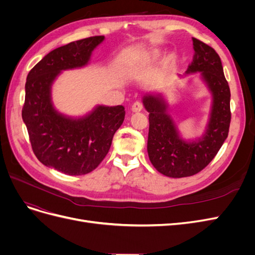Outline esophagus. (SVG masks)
I'll return each mask as SVG.
<instances>
[{
  "mask_svg": "<svg viewBox=\"0 0 255 255\" xmlns=\"http://www.w3.org/2000/svg\"><path fill=\"white\" fill-rule=\"evenodd\" d=\"M142 109H143V106H142V104L140 102H135L132 105V111L134 113H139V112L142 111Z\"/></svg>",
  "mask_w": 255,
  "mask_h": 255,
  "instance_id": "obj_1",
  "label": "esophagus"
}]
</instances>
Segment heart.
Returning <instances> with one entry per match:
<instances>
[{"mask_svg":"<svg viewBox=\"0 0 255 255\" xmlns=\"http://www.w3.org/2000/svg\"><path fill=\"white\" fill-rule=\"evenodd\" d=\"M161 57V52L157 49H153L149 52L144 53L139 60V66L140 67H152L154 64L157 63L158 59ZM173 55H169L166 59V63L170 64L173 61Z\"/></svg>","mask_w":255,"mask_h":255,"instance_id":"heart-1","label":"heart"}]
</instances>
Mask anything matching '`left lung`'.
Masks as SVG:
<instances>
[{
    "mask_svg": "<svg viewBox=\"0 0 255 255\" xmlns=\"http://www.w3.org/2000/svg\"><path fill=\"white\" fill-rule=\"evenodd\" d=\"M195 55L185 74L200 72L212 94L210 119L204 134L186 140L181 136L169 105L160 92H149L142 104L149 113V158L158 172L169 177L194 175L211 163L227 139L231 122L229 84L223 74L221 59L210 45L192 38Z\"/></svg>",
    "mask_w": 255,
    "mask_h": 255,
    "instance_id": "obj_1",
    "label": "left lung"
}]
</instances>
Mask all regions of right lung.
<instances>
[{"label": "right lung", "instance_id": "obj_1", "mask_svg": "<svg viewBox=\"0 0 255 255\" xmlns=\"http://www.w3.org/2000/svg\"><path fill=\"white\" fill-rule=\"evenodd\" d=\"M104 36L73 41L47 54L29 71L22 119L41 163L68 175H83L101 164L125 120L122 105H97L83 117L59 113L52 102V85L61 71L83 68Z\"/></svg>", "mask_w": 255, "mask_h": 255}]
</instances>
